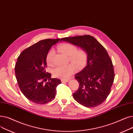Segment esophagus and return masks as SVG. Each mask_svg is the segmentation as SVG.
<instances>
[{"label":"esophagus","mask_w":133,"mask_h":133,"mask_svg":"<svg viewBox=\"0 0 133 133\" xmlns=\"http://www.w3.org/2000/svg\"><path fill=\"white\" fill-rule=\"evenodd\" d=\"M68 82V79H61V82L62 83H66Z\"/></svg>","instance_id":"obj_1"}]
</instances>
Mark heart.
<instances>
[{
  "mask_svg": "<svg viewBox=\"0 0 133 133\" xmlns=\"http://www.w3.org/2000/svg\"><path fill=\"white\" fill-rule=\"evenodd\" d=\"M57 48L62 53L69 56L70 60L73 63L55 67L53 70V74L54 77L66 79L75 72L76 67L78 69H81L86 65L88 55L85 50L83 49L77 50L76 45L70 43H62L58 45ZM54 55V50L51 49L46 56V61L50 66L53 65Z\"/></svg>",
  "mask_w": 133,
  "mask_h": 133,
  "instance_id": "1",
  "label": "heart"
}]
</instances>
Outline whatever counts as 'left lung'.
<instances>
[{
    "mask_svg": "<svg viewBox=\"0 0 133 133\" xmlns=\"http://www.w3.org/2000/svg\"><path fill=\"white\" fill-rule=\"evenodd\" d=\"M61 41L79 46L88 55L87 65L75 77L79 87L73 94L74 99L86 107L99 105L110 93L115 78L112 62L106 49L89 35L62 38Z\"/></svg>",
    "mask_w": 133,
    "mask_h": 133,
    "instance_id": "obj_1",
    "label": "left lung"
}]
</instances>
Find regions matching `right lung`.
<instances>
[{
	"label": "right lung",
	"mask_w": 133,
	"mask_h": 133,
	"mask_svg": "<svg viewBox=\"0 0 133 133\" xmlns=\"http://www.w3.org/2000/svg\"><path fill=\"white\" fill-rule=\"evenodd\" d=\"M60 38L39 41L24 49L15 65V75L19 89L28 99L38 104H44L53 99L56 87L61 80L51 78L46 72V56L51 46ZM49 79V82L44 83Z\"/></svg>",
	"instance_id": "right-lung-1"
}]
</instances>
